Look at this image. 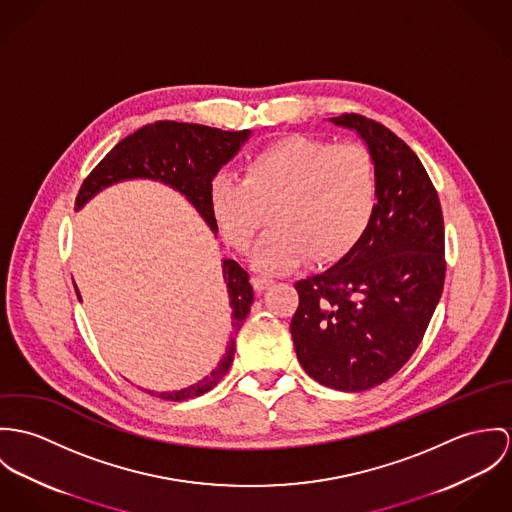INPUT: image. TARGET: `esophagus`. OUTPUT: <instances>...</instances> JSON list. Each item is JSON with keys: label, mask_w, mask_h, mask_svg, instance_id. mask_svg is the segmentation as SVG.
<instances>
[{"label": "esophagus", "mask_w": 512, "mask_h": 512, "mask_svg": "<svg viewBox=\"0 0 512 512\" xmlns=\"http://www.w3.org/2000/svg\"><path fill=\"white\" fill-rule=\"evenodd\" d=\"M251 284H253V288H255L257 292H261V290L269 288V286L273 284V281H271V279H265V277H253Z\"/></svg>", "instance_id": "obj_1"}]
</instances>
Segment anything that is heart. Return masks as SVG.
Listing matches in <instances>:
<instances>
[{
    "mask_svg": "<svg viewBox=\"0 0 512 512\" xmlns=\"http://www.w3.org/2000/svg\"><path fill=\"white\" fill-rule=\"evenodd\" d=\"M379 174L369 149L355 141L328 143L288 135L243 163L241 178L218 174L208 204L224 239L249 251L269 220L273 229L255 255L261 271H288L341 259L369 228Z\"/></svg>",
    "mask_w": 512,
    "mask_h": 512,
    "instance_id": "1",
    "label": "heart"
}]
</instances>
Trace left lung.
I'll use <instances>...</instances> for the list:
<instances>
[{
	"label": "left lung",
	"mask_w": 512,
	"mask_h": 512,
	"mask_svg": "<svg viewBox=\"0 0 512 512\" xmlns=\"http://www.w3.org/2000/svg\"><path fill=\"white\" fill-rule=\"evenodd\" d=\"M330 121L367 143L379 198L340 263L294 284L290 334L314 381L359 393L391 379L424 338L446 279L444 216L428 172L391 129L359 114Z\"/></svg>",
	"instance_id": "8db88e82"
}]
</instances>
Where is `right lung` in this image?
<instances>
[{"label": "right lung", "mask_w": 512, "mask_h": 512, "mask_svg": "<svg viewBox=\"0 0 512 512\" xmlns=\"http://www.w3.org/2000/svg\"><path fill=\"white\" fill-rule=\"evenodd\" d=\"M249 135V129L222 131L218 127L178 121L149 123L121 139L98 163V167L86 176L76 196V210H80L102 188L112 186L115 182L131 178H151L165 182L180 194H184L186 200L200 212L206 224L216 233L218 226L212 218L208 204L210 182L229 159L237 155V151L249 139ZM222 269L224 281L228 284L233 326L224 359L208 377H204L192 387L172 393H145L163 400L180 402L212 391L228 373L235 351V336L243 326L253 304V286L249 284L247 271L241 269L233 259H224ZM76 294L80 298L78 288Z\"/></svg>", "instance_id": "add662e5"}]
</instances>
